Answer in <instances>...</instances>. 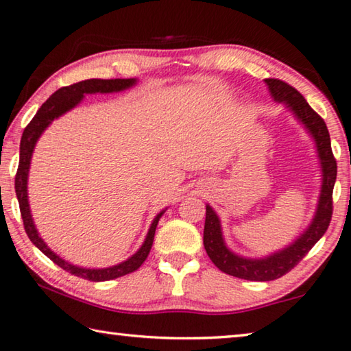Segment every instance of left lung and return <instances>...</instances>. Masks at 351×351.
Wrapping results in <instances>:
<instances>
[{
    "label": "left lung",
    "instance_id": "1",
    "mask_svg": "<svg viewBox=\"0 0 351 351\" xmlns=\"http://www.w3.org/2000/svg\"><path fill=\"white\" fill-rule=\"evenodd\" d=\"M265 83L274 102L283 104L285 108L291 111L295 121L313 138L314 145H316L322 181H320V193L316 212H314V217L311 223L308 224V228L291 245L260 258L243 257V255L230 251L224 241L219 217L210 204H206L203 243L209 258L219 271L226 272V274L254 282L276 280V278L285 276L322 239L331 221V195L337 175L336 159L331 152L330 133L324 119L308 105L304 96L288 83L277 79H265Z\"/></svg>",
    "mask_w": 351,
    "mask_h": 351
}]
</instances>
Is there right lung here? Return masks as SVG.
I'll list each match as a JSON object with an SVG mask.
<instances>
[{"label":"right lung","instance_id":"right-lung-1","mask_svg":"<svg viewBox=\"0 0 351 351\" xmlns=\"http://www.w3.org/2000/svg\"><path fill=\"white\" fill-rule=\"evenodd\" d=\"M136 83H138V79H108V80L90 79V80L74 83V85H69V86H63L52 94V96L47 99L43 105H41V108L37 111V114L34 116L32 121L29 122V125L25 128V132H23V136H21L20 164H19V171H16V176H15V192H16V198H19L21 218H23V223H25V229L29 240H31L34 245L46 255V257H49L56 265L60 266V268L71 272V274L86 278V280H91V282L112 280V278L127 276L130 272L138 269L148 257V254H150V249L154 240V230H156L159 218L164 215V212L167 210V207L154 217L144 243H142V246L132 255V257H128L127 260H123L114 266H108V268H82V266L69 263V261L62 258L60 255H57L49 246L46 245L45 240L41 239L37 228H35L34 224L31 206H29V197H27V180H29V169H31L32 153L40 139V136L43 134L45 130L49 127L56 119L66 114L68 111L75 108V106L85 99L86 94L121 93L133 88Z\"/></svg>","mask_w":351,"mask_h":351}]
</instances>
